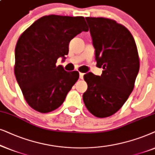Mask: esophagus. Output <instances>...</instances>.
Listing matches in <instances>:
<instances>
[{"instance_id": "1", "label": "esophagus", "mask_w": 155, "mask_h": 155, "mask_svg": "<svg viewBox=\"0 0 155 155\" xmlns=\"http://www.w3.org/2000/svg\"><path fill=\"white\" fill-rule=\"evenodd\" d=\"M84 73H81V72H80V73H79V78H80V79H84Z\"/></svg>"}]
</instances>
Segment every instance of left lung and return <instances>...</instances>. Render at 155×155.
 I'll return each instance as SVG.
<instances>
[{
  "label": "left lung",
  "instance_id": "8db88e82",
  "mask_svg": "<svg viewBox=\"0 0 155 155\" xmlns=\"http://www.w3.org/2000/svg\"><path fill=\"white\" fill-rule=\"evenodd\" d=\"M97 67L103 73L90 72L84 76L87 91L83 95L88 111L97 117H106L117 112L133 91L140 69L136 43L130 32L114 20L86 18Z\"/></svg>",
  "mask_w": 155,
  "mask_h": 155
}]
</instances>
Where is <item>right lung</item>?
<instances>
[{
  "instance_id": "obj_1",
  "label": "right lung",
  "mask_w": 155,
  "mask_h": 155,
  "mask_svg": "<svg viewBox=\"0 0 155 155\" xmlns=\"http://www.w3.org/2000/svg\"><path fill=\"white\" fill-rule=\"evenodd\" d=\"M88 30L81 16L49 15L39 18L22 33L15 46L14 73L31 108L47 113L63 104L79 74L57 66V59L68 54L71 39Z\"/></svg>"
}]
</instances>
